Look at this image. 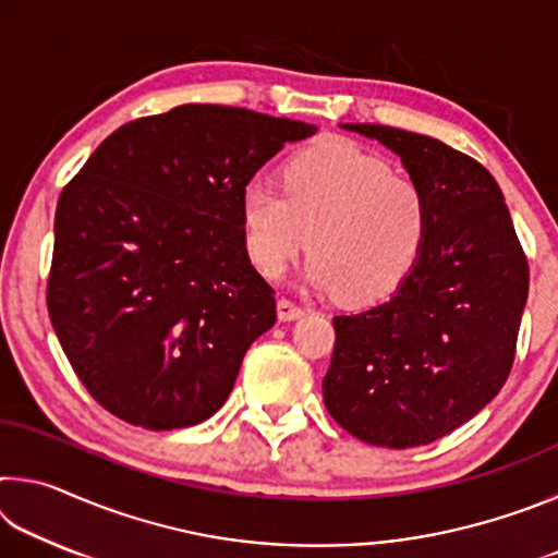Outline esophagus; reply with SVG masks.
<instances>
[{"label": "esophagus", "instance_id": "obj_1", "mask_svg": "<svg viewBox=\"0 0 558 558\" xmlns=\"http://www.w3.org/2000/svg\"><path fill=\"white\" fill-rule=\"evenodd\" d=\"M305 315V310L290 300H278V319L280 323H292V319H300Z\"/></svg>", "mask_w": 558, "mask_h": 558}]
</instances>
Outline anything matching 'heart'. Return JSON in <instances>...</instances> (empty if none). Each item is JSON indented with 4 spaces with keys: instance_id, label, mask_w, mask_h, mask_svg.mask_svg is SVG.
<instances>
[{
    "instance_id": "heart-1",
    "label": "heart",
    "mask_w": 558,
    "mask_h": 558,
    "mask_svg": "<svg viewBox=\"0 0 558 558\" xmlns=\"http://www.w3.org/2000/svg\"><path fill=\"white\" fill-rule=\"evenodd\" d=\"M428 214L418 184L349 140L292 157L282 192L251 179L241 194L243 243L263 276L278 278L310 239L305 280L356 305L389 298L411 276Z\"/></svg>"
}]
</instances>
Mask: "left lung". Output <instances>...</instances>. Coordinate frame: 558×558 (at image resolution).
I'll return each instance as SVG.
<instances>
[{
	"label": "left lung",
	"mask_w": 558,
	"mask_h": 558,
	"mask_svg": "<svg viewBox=\"0 0 558 558\" xmlns=\"http://www.w3.org/2000/svg\"><path fill=\"white\" fill-rule=\"evenodd\" d=\"M401 157L428 199L418 263L389 300L335 317L327 411L354 438L418 448L485 409L514 362L529 266L495 177L440 140L342 125Z\"/></svg>",
	"instance_id": "8db88e82"
}]
</instances>
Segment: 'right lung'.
<instances>
[{
  "mask_svg": "<svg viewBox=\"0 0 558 558\" xmlns=\"http://www.w3.org/2000/svg\"><path fill=\"white\" fill-rule=\"evenodd\" d=\"M317 128L179 106L118 128L63 189L49 315L102 409L149 430L221 409L248 347L276 325L243 243L241 194Z\"/></svg>",
  "mask_w": 558,
  "mask_h": 558,
  "instance_id": "add662e5",
  "label": "right lung"
}]
</instances>
